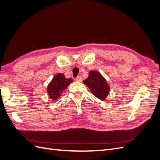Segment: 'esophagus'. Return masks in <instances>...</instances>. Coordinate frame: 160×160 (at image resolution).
<instances>
[{"instance_id":"34e87169","label":"esophagus","mask_w":160,"mask_h":160,"mask_svg":"<svg viewBox=\"0 0 160 160\" xmlns=\"http://www.w3.org/2000/svg\"><path fill=\"white\" fill-rule=\"evenodd\" d=\"M75 80H76L77 81L81 82L82 81H83V78H82V77H81V76H78V77H76Z\"/></svg>"}]
</instances>
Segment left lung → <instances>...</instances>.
<instances>
[{
	"label": "left lung",
	"instance_id": "obj_1",
	"mask_svg": "<svg viewBox=\"0 0 160 160\" xmlns=\"http://www.w3.org/2000/svg\"><path fill=\"white\" fill-rule=\"evenodd\" d=\"M83 83L88 87L91 92L100 100H105L109 95L110 87L107 80L97 71H91L88 79Z\"/></svg>",
	"mask_w": 160,
	"mask_h": 160
}]
</instances>
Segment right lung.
Returning <instances> with one entry per match:
<instances>
[{
    "instance_id": "1",
    "label": "right lung",
    "mask_w": 160,
    "mask_h": 160,
    "mask_svg": "<svg viewBox=\"0 0 160 160\" xmlns=\"http://www.w3.org/2000/svg\"><path fill=\"white\" fill-rule=\"evenodd\" d=\"M72 82V79H67L62 73H57L52 79L47 86V93L49 98L52 101H57L59 99L62 91Z\"/></svg>"
}]
</instances>
